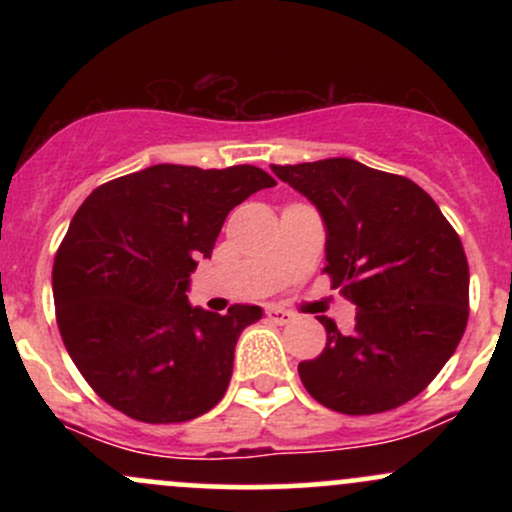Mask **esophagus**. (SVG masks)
Segmentation results:
<instances>
[{
	"label": "esophagus",
	"instance_id": "obj_1",
	"mask_svg": "<svg viewBox=\"0 0 512 512\" xmlns=\"http://www.w3.org/2000/svg\"><path fill=\"white\" fill-rule=\"evenodd\" d=\"M267 317L274 322V325H289V322H293V315L281 308H267Z\"/></svg>",
	"mask_w": 512,
	"mask_h": 512
}]
</instances>
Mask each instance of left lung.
I'll use <instances>...</instances> for the list:
<instances>
[{"instance_id": "obj_1", "label": "left lung", "mask_w": 512, "mask_h": 512, "mask_svg": "<svg viewBox=\"0 0 512 512\" xmlns=\"http://www.w3.org/2000/svg\"><path fill=\"white\" fill-rule=\"evenodd\" d=\"M272 170L320 211L325 272L358 310L351 334L320 317L327 344L298 363L305 390L339 414L402 407L436 378L467 327L460 236L416 182L354 158Z\"/></svg>"}]
</instances>
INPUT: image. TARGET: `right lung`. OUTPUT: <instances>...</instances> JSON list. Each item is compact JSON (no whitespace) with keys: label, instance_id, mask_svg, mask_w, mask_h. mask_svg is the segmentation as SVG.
I'll list each match as a JSON object with an SVG mask.
<instances>
[{"label":"right lung","instance_id":"1","mask_svg":"<svg viewBox=\"0 0 512 512\" xmlns=\"http://www.w3.org/2000/svg\"><path fill=\"white\" fill-rule=\"evenodd\" d=\"M255 166L158 163L96 187L52 267L57 325L86 383L146 424H180L226 395L240 332L260 305L226 315L187 301L228 211L274 187Z\"/></svg>","mask_w":512,"mask_h":512}]
</instances>
